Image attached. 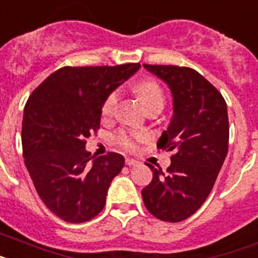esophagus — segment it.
<instances>
[{
	"label": "esophagus",
	"instance_id": "obj_1",
	"mask_svg": "<svg viewBox=\"0 0 258 258\" xmlns=\"http://www.w3.org/2000/svg\"><path fill=\"white\" fill-rule=\"evenodd\" d=\"M139 164V161H136V160L134 159H125V165H128V166H135Z\"/></svg>",
	"mask_w": 258,
	"mask_h": 258
}]
</instances>
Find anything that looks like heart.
I'll return each mask as SVG.
<instances>
[{
	"label": "heart",
	"mask_w": 258,
	"mask_h": 258,
	"mask_svg": "<svg viewBox=\"0 0 258 258\" xmlns=\"http://www.w3.org/2000/svg\"><path fill=\"white\" fill-rule=\"evenodd\" d=\"M135 93L140 102H142L143 107L146 110L151 109L153 106H164V93H162V89L153 80H146V81L139 82L135 86ZM118 99V90H112L109 96L106 97L105 102L102 105L103 115H111L112 112H114V109H115ZM118 140L125 148H133L134 147L133 139L128 135H125L124 133L119 134Z\"/></svg>",
	"instance_id": "b5f03b06"
}]
</instances>
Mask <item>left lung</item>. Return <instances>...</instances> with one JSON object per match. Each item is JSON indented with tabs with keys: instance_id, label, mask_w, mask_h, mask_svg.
Segmentation results:
<instances>
[{
	"instance_id": "left-lung-1",
	"label": "left lung",
	"mask_w": 258,
	"mask_h": 258,
	"mask_svg": "<svg viewBox=\"0 0 258 258\" xmlns=\"http://www.w3.org/2000/svg\"><path fill=\"white\" fill-rule=\"evenodd\" d=\"M143 67L164 81L173 98V115L157 147L173 151L166 173L147 165L153 178L142 190L149 213L164 222H181L196 213L213 190L228 152V112L224 98L197 71L186 67Z\"/></svg>"
}]
</instances>
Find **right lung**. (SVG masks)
I'll list each match as a JSON object with an SVG mask.
<instances>
[{"mask_svg": "<svg viewBox=\"0 0 258 258\" xmlns=\"http://www.w3.org/2000/svg\"><path fill=\"white\" fill-rule=\"evenodd\" d=\"M139 69L134 62L64 67L27 99L22 123L26 168L45 206L66 222L98 215L110 183L124 166L122 155L94 157L85 146L99 128L106 97Z\"/></svg>", "mask_w": 258, "mask_h": 258, "instance_id": "obj_1", "label": "right lung"}]
</instances>
